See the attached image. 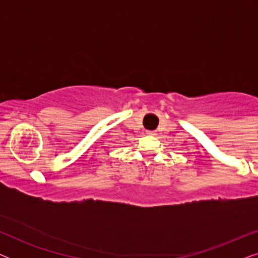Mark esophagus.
Instances as JSON below:
<instances>
[{
    "mask_svg": "<svg viewBox=\"0 0 258 258\" xmlns=\"http://www.w3.org/2000/svg\"><path fill=\"white\" fill-rule=\"evenodd\" d=\"M147 134L150 136H155L156 135V132H155V130H147Z\"/></svg>",
    "mask_w": 258,
    "mask_h": 258,
    "instance_id": "34e87169",
    "label": "esophagus"
}]
</instances>
